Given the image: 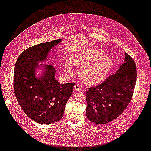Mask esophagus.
I'll return each instance as SVG.
<instances>
[{"instance_id": "34e87169", "label": "esophagus", "mask_w": 151, "mask_h": 151, "mask_svg": "<svg viewBox=\"0 0 151 151\" xmlns=\"http://www.w3.org/2000/svg\"><path fill=\"white\" fill-rule=\"evenodd\" d=\"M74 88L76 91H79L81 90V86L79 84H76L74 86Z\"/></svg>"}]
</instances>
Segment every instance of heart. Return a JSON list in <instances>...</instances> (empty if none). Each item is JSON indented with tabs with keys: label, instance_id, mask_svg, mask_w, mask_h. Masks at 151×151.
<instances>
[{
	"label": "heart",
	"instance_id": "1",
	"mask_svg": "<svg viewBox=\"0 0 151 151\" xmlns=\"http://www.w3.org/2000/svg\"><path fill=\"white\" fill-rule=\"evenodd\" d=\"M73 61L75 67L80 68L81 79L88 85H94L101 82L113 65L112 60L106 57L105 52L99 50L75 57ZM73 65L70 62H65L64 69L66 74H73Z\"/></svg>",
	"mask_w": 151,
	"mask_h": 151
}]
</instances>
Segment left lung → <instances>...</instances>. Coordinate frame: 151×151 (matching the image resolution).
Instances as JSON below:
<instances>
[{"mask_svg":"<svg viewBox=\"0 0 151 151\" xmlns=\"http://www.w3.org/2000/svg\"><path fill=\"white\" fill-rule=\"evenodd\" d=\"M125 59L115 74L86 92L88 119L96 124L112 121L125 110L133 97L137 81V66L125 53Z\"/></svg>","mask_w":151,"mask_h":151,"instance_id":"left-lung-1","label":"left lung"}]
</instances>
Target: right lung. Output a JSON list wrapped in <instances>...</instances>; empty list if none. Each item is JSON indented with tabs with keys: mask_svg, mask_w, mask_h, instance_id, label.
<instances>
[{
	"mask_svg": "<svg viewBox=\"0 0 151 151\" xmlns=\"http://www.w3.org/2000/svg\"><path fill=\"white\" fill-rule=\"evenodd\" d=\"M60 39L31 46L23 52L15 64L13 88L19 105L25 114L41 124H50L62 119L75 82L60 84L55 79V69L45 65L44 76H35L39 62L46 59L50 50Z\"/></svg>",
	"mask_w": 151,
	"mask_h": 151,
	"instance_id": "obj_1",
	"label": "right lung"
}]
</instances>
